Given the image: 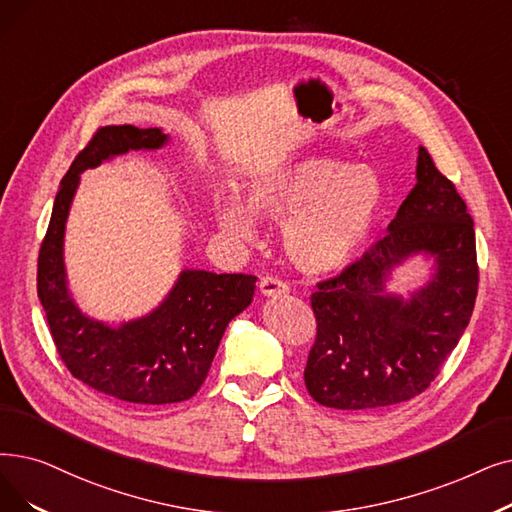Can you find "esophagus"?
Masks as SVG:
<instances>
[{"instance_id": "34e87169", "label": "esophagus", "mask_w": 512, "mask_h": 512, "mask_svg": "<svg viewBox=\"0 0 512 512\" xmlns=\"http://www.w3.org/2000/svg\"><path fill=\"white\" fill-rule=\"evenodd\" d=\"M259 291L265 297H278V295H286L288 293V284L282 282L276 276H263L259 280Z\"/></svg>"}]
</instances>
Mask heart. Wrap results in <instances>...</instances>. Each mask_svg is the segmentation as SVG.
Wrapping results in <instances>:
<instances>
[{"label":"heart","mask_w":512,"mask_h":512,"mask_svg":"<svg viewBox=\"0 0 512 512\" xmlns=\"http://www.w3.org/2000/svg\"><path fill=\"white\" fill-rule=\"evenodd\" d=\"M244 196L255 213L284 221V251L299 270L328 274L364 247L383 205V182L368 165L311 157L255 177ZM215 217L230 234H255V217L238 198H219Z\"/></svg>","instance_id":"heart-1"}]
</instances>
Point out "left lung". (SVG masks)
<instances>
[{
    "instance_id": "8db88e82",
    "label": "left lung",
    "mask_w": 512,
    "mask_h": 512,
    "mask_svg": "<svg viewBox=\"0 0 512 512\" xmlns=\"http://www.w3.org/2000/svg\"><path fill=\"white\" fill-rule=\"evenodd\" d=\"M425 252L436 257L427 287L404 302L384 291L390 270ZM479 268L473 217L427 148L418 150L416 186L387 234L311 293L316 341L305 387L318 404L372 410L425 391L469 326Z\"/></svg>"
}]
</instances>
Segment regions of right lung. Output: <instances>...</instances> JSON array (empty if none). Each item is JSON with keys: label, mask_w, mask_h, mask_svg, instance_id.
Returning <instances> with one entry per match:
<instances>
[{"label": "right lung", "mask_w": 512, "mask_h": 512, "mask_svg": "<svg viewBox=\"0 0 512 512\" xmlns=\"http://www.w3.org/2000/svg\"><path fill=\"white\" fill-rule=\"evenodd\" d=\"M165 142L157 127H100L62 177L37 259V295L64 366L87 387L140 406L184 402L201 389L226 326L249 307L257 280L249 274L184 270L152 314L119 328L87 318L73 303L62 242L79 175L115 154L154 150Z\"/></svg>", "instance_id": "1"}]
</instances>
